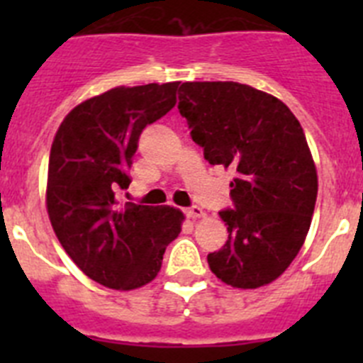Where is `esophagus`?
Instances as JSON below:
<instances>
[{
  "label": "esophagus",
  "instance_id": "1",
  "mask_svg": "<svg viewBox=\"0 0 363 363\" xmlns=\"http://www.w3.org/2000/svg\"><path fill=\"white\" fill-rule=\"evenodd\" d=\"M185 216L192 218V220H194V218L205 216V213H203V209H201V207H198V205H192V207L185 209Z\"/></svg>",
  "mask_w": 363,
  "mask_h": 363
}]
</instances>
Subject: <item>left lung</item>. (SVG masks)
<instances>
[{"instance_id": "1", "label": "left lung", "mask_w": 363, "mask_h": 363, "mask_svg": "<svg viewBox=\"0 0 363 363\" xmlns=\"http://www.w3.org/2000/svg\"><path fill=\"white\" fill-rule=\"evenodd\" d=\"M179 114L211 165L233 169L227 238L207 256L223 284L256 289L296 258L313 220L318 176L300 121L274 96L236 82H187Z\"/></svg>"}]
</instances>
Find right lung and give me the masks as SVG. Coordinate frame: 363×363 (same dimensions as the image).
Returning a JSON list of instances; mask_svg holds the SVG:
<instances>
[{
  "label": "right lung",
  "instance_id": "right-lung-1",
  "mask_svg": "<svg viewBox=\"0 0 363 363\" xmlns=\"http://www.w3.org/2000/svg\"><path fill=\"white\" fill-rule=\"evenodd\" d=\"M179 82L116 86L86 99L62 121L49 158L47 213L57 240L91 280L130 291L162 269L182 230V211L125 203L140 134L176 105Z\"/></svg>",
  "mask_w": 363,
  "mask_h": 363
}]
</instances>
